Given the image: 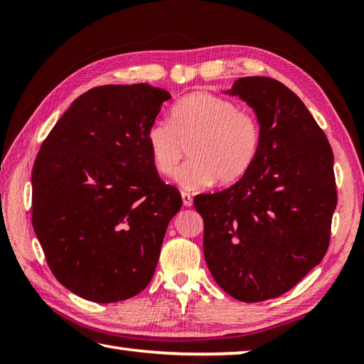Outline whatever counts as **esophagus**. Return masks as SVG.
<instances>
[{"label":"esophagus","instance_id":"1","mask_svg":"<svg viewBox=\"0 0 364 364\" xmlns=\"http://www.w3.org/2000/svg\"><path fill=\"white\" fill-rule=\"evenodd\" d=\"M181 198H183L184 206H192V196L189 192H181Z\"/></svg>","mask_w":364,"mask_h":364}]
</instances>
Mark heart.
Instances as JSON below:
<instances>
[{
	"instance_id": "heart-1",
	"label": "heart",
	"mask_w": 364,
	"mask_h": 364,
	"mask_svg": "<svg viewBox=\"0 0 364 364\" xmlns=\"http://www.w3.org/2000/svg\"><path fill=\"white\" fill-rule=\"evenodd\" d=\"M151 164L162 176H172L188 146L191 159L175 181L183 189L198 191L214 181L230 186L253 167L261 146L259 123L228 98L194 92L170 112V125L153 123L145 136Z\"/></svg>"
}]
</instances>
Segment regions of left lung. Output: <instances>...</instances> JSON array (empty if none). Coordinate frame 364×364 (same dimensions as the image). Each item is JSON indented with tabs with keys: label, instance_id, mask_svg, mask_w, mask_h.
Wrapping results in <instances>:
<instances>
[{
	"label": "left lung",
	"instance_id": "1",
	"mask_svg": "<svg viewBox=\"0 0 364 364\" xmlns=\"http://www.w3.org/2000/svg\"><path fill=\"white\" fill-rule=\"evenodd\" d=\"M222 92L257 115L259 153L244 178L197 196L194 206L215 283L255 304L294 288L326 255L338 202L333 151L304 102L280 81L245 76Z\"/></svg>",
	"mask_w": 364,
	"mask_h": 364
}]
</instances>
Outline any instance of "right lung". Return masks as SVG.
<instances>
[{"instance_id": "right-lung-1", "label": "right lung", "mask_w": 364, "mask_h": 364, "mask_svg": "<svg viewBox=\"0 0 364 364\" xmlns=\"http://www.w3.org/2000/svg\"><path fill=\"white\" fill-rule=\"evenodd\" d=\"M150 84L84 92L33 167V227L53 275L97 304L146 288L168 222L183 205L151 164L146 131L170 100Z\"/></svg>"}]
</instances>
